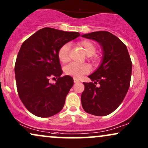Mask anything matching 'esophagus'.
<instances>
[{
  "label": "esophagus",
  "mask_w": 148,
  "mask_h": 148,
  "mask_svg": "<svg viewBox=\"0 0 148 148\" xmlns=\"http://www.w3.org/2000/svg\"><path fill=\"white\" fill-rule=\"evenodd\" d=\"M73 81H74V82H75V83H77V82H79V81L77 79H76V78H74V79H73Z\"/></svg>",
  "instance_id": "1"
}]
</instances>
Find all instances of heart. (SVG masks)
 Returning <instances> with one entry per match:
<instances>
[{"label":"heart","mask_w":148,"mask_h":148,"mask_svg":"<svg viewBox=\"0 0 148 148\" xmlns=\"http://www.w3.org/2000/svg\"><path fill=\"white\" fill-rule=\"evenodd\" d=\"M78 45L82 48L86 55L90 57V60L92 62L96 61V57L93 56V55L96 51V46L91 41L87 39L82 40L78 43ZM71 46L69 43H65L61 46L58 51V58L62 63H66L69 60V51ZM90 72V67L88 64H79L75 63H71L65 67L66 74L73 76L75 78L81 77L83 75L87 74Z\"/></svg>","instance_id":"b5f03b06"}]
</instances>
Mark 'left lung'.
I'll use <instances>...</instances> for the list:
<instances>
[{"label": "left lung", "mask_w": 148, "mask_h": 148, "mask_svg": "<svg viewBox=\"0 0 148 148\" xmlns=\"http://www.w3.org/2000/svg\"><path fill=\"white\" fill-rule=\"evenodd\" d=\"M82 36L98 41L103 55L100 66L88 76L93 82H84L82 105L92 115L107 116L119 107L127 93L132 63L125 45L111 32L98 31Z\"/></svg>", "instance_id": "left-lung-1"}]
</instances>
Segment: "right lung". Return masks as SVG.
I'll list each match as a JSON object with an SVG mask.
<instances>
[{"instance_id": "1", "label": "right lung", "mask_w": 148, "mask_h": 148, "mask_svg": "<svg viewBox=\"0 0 148 148\" xmlns=\"http://www.w3.org/2000/svg\"><path fill=\"white\" fill-rule=\"evenodd\" d=\"M79 35L77 32L44 27L23 43L14 67L16 87L23 104L34 115L50 117L63 108L73 79L61 77L63 71L58 51ZM55 77V84L49 82L50 78Z\"/></svg>"}]
</instances>
